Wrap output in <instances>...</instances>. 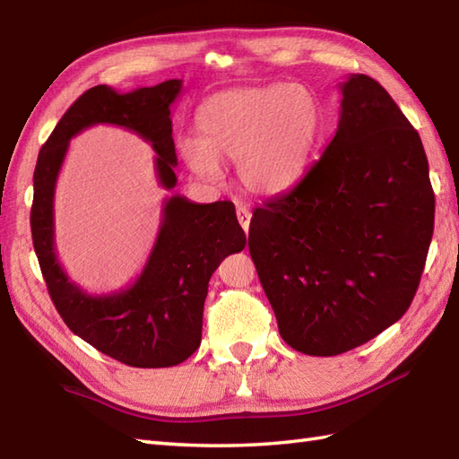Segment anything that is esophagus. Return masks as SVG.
<instances>
[{
    "label": "esophagus",
    "instance_id": "esophagus-1",
    "mask_svg": "<svg viewBox=\"0 0 459 459\" xmlns=\"http://www.w3.org/2000/svg\"><path fill=\"white\" fill-rule=\"evenodd\" d=\"M237 219H238V222H240V227L248 232L252 212H250L247 207H238V209H237Z\"/></svg>",
    "mask_w": 459,
    "mask_h": 459
}]
</instances>
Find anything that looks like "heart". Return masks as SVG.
Instances as JSON below:
<instances>
[{"mask_svg":"<svg viewBox=\"0 0 459 459\" xmlns=\"http://www.w3.org/2000/svg\"><path fill=\"white\" fill-rule=\"evenodd\" d=\"M324 126V106L304 84L232 89L201 106L197 138L179 140L178 150L201 179H217L219 163L235 161L242 187L274 197L304 179Z\"/></svg>","mask_w":459,"mask_h":459,"instance_id":"b5f03b06","label":"heart"}]
</instances>
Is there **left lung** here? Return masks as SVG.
I'll return each mask as SVG.
<instances>
[{
    "label": "left lung",
    "mask_w": 459,
    "mask_h": 459,
    "mask_svg": "<svg viewBox=\"0 0 459 459\" xmlns=\"http://www.w3.org/2000/svg\"><path fill=\"white\" fill-rule=\"evenodd\" d=\"M333 140L296 187L252 211L248 248L286 343L333 357L411 307L434 232L422 140L367 74L339 84Z\"/></svg>",
    "instance_id": "obj_1"
}]
</instances>
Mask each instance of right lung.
Segmentation results:
<instances>
[{
  "label": "right lung",
  "mask_w": 459,
  "mask_h": 459,
  "mask_svg": "<svg viewBox=\"0 0 459 459\" xmlns=\"http://www.w3.org/2000/svg\"><path fill=\"white\" fill-rule=\"evenodd\" d=\"M183 81L171 79L132 92L106 84L86 91L65 112L39 152L33 173L31 235L48 296L74 335L124 365L173 367L201 345L203 306L221 262L247 245L235 204L191 203L181 195L163 201L158 237L142 274L112 294H89L66 276L55 250V187L68 142L96 124L132 130L152 143L163 189L178 185L171 104Z\"/></svg>",
  "instance_id": "add662e5"
}]
</instances>
